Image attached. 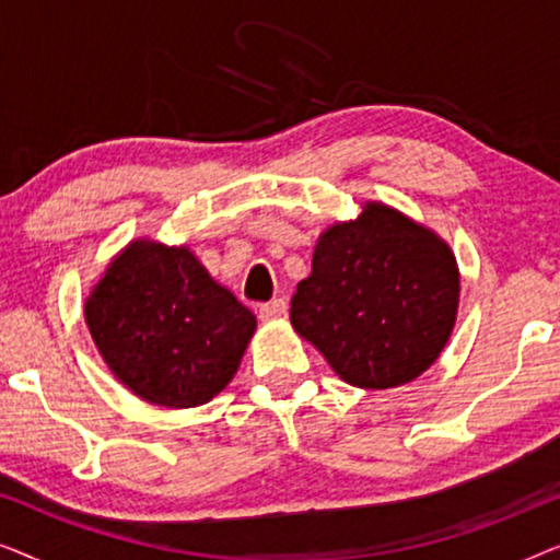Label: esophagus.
Wrapping results in <instances>:
<instances>
[{
	"instance_id": "1",
	"label": "esophagus",
	"mask_w": 560,
	"mask_h": 560,
	"mask_svg": "<svg viewBox=\"0 0 560 560\" xmlns=\"http://www.w3.org/2000/svg\"><path fill=\"white\" fill-rule=\"evenodd\" d=\"M288 313V303L282 301V298H272L270 303H262L259 305V318L262 320H275V318H282Z\"/></svg>"
}]
</instances>
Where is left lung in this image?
I'll return each mask as SVG.
<instances>
[{
    "instance_id": "1",
    "label": "left lung",
    "mask_w": 560,
    "mask_h": 560,
    "mask_svg": "<svg viewBox=\"0 0 560 560\" xmlns=\"http://www.w3.org/2000/svg\"><path fill=\"white\" fill-rule=\"evenodd\" d=\"M458 305L448 244L382 203L318 236L290 324L343 382L387 389L423 374L446 347Z\"/></svg>"
}]
</instances>
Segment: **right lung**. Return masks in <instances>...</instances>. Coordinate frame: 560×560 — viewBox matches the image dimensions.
Here are the masks:
<instances>
[{
  "mask_svg": "<svg viewBox=\"0 0 560 560\" xmlns=\"http://www.w3.org/2000/svg\"><path fill=\"white\" fill-rule=\"evenodd\" d=\"M109 370L137 397L196 408L229 385L257 318L186 247L132 242L83 305Z\"/></svg>",
  "mask_w": 560,
  "mask_h": 560,
  "instance_id": "right-lung-1",
  "label": "right lung"
}]
</instances>
